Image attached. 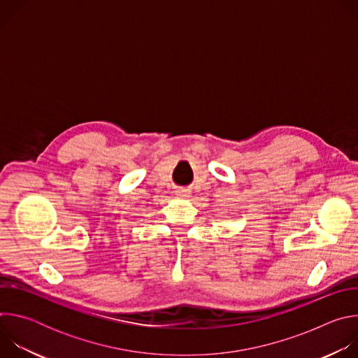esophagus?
Masks as SVG:
<instances>
[{
    "label": "esophagus",
    "mask_w": 358,
    "mask_h": 358,
    "mask_svg": "<svg viewBox=\"0 0 358 358\" xmlns=\"http://www.w3.org/2000/svg\"><path fill=\"white\" fill-rule=\"evenodd\" d=\"M177 195H178V196H188V191H187V189H178V191H177Z\"/></svg>",
    "instance_id": "esophagus-1"
}]
</instances>
